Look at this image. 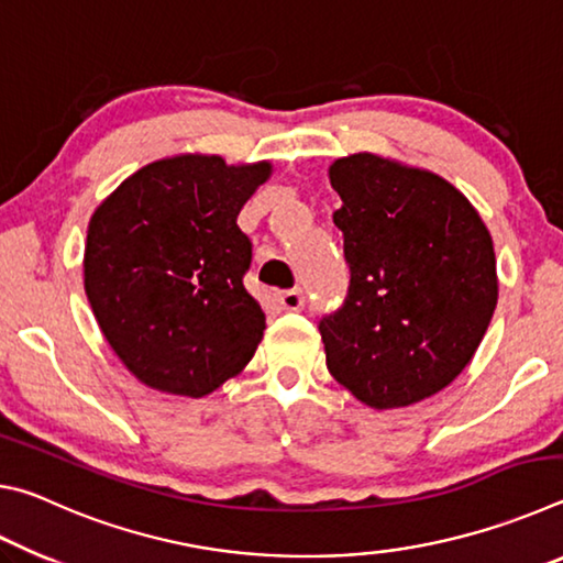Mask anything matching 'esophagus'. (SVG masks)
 <instances>
[{
    "mask_svg": "<svg viewBox=\"0 0 563 563\" xmlns=\"http://www.w3.org/2000/svg\"><path fill=\"white\" fill-rule=\"evenodd\" d=\"M278 305H280V310L298 312L305 305V295H302V290H283V292H278Z\"/></svg>",
    "mask_w": 563,
    "mask_h": 563,
    "instance_id": "esophagus-1",
    "label": "esophagus"
}]
</instances>
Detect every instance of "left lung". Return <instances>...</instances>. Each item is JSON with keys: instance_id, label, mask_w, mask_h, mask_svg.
<instances>
[{"instance_id": "left-lung-1", "label": "left lung", "mask_w": 563, "mask_h": 563, "mask_svg": "<svg viewBox=\"0 0 563 563\" xmlns=\"http://www.w3.org/2000/svg\"><path fill=\"white\" fill-rule=\"evenodd\" d=\"M350 288L320 320L330 375L375 409L432 397L470 365L499 298L487 225L450 180L375 154L330 166Z\"/></svg>"}]
</instances>
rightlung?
<instances>
[{
  "label": "right lung",
  "mask_w": 563,
  "mask_h": 563,
  "mask_svg": "<svg viewBox=\"0 0 563 563\" xmlns=\"http://www.w3.org/2000/svg\"><path fill=\"white\" fill-rule=\"evenodd\" d=\"M271 174L268 161L180 154L139 168L93 211L84 290L146 387L203 397L255 355L265 312L243 285L253 245L238 213Z\"/></svg>",
  "instance_id": "right-lung-1"
}]
</instances>
